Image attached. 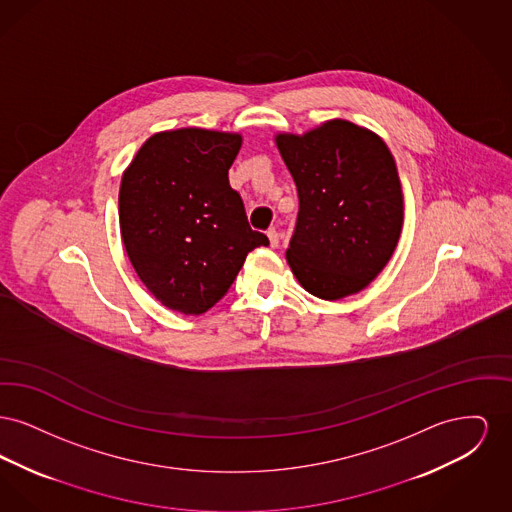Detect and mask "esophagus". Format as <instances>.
<instances>
[{"label":"esophagus","mask_w":512,"mask_h":512,"mask_svg":"<svg viewBox=\"0 0 512 512\" xmlns=\"http://www.w3.org/2000/svg\"><path fill=\"white\" fill-rule=\"evenodd\" d=\"M267 236L272 247H278V245H280V232H278L276 228H270L267 232Z\"/></svg>","instance_id":"obj_1"}]
</instances>
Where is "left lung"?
<instances>
[{
    "instance_id": "left-lung-1",
    "label": "left lung",
    "mask_w": 512,
    "mask_h": 512,
    "mask_svg": "<svg viewBox=\"0 0 512 512\" xmlns=\"http://www.w3.org/2000/svg\"><path fill=\"white\" fill-rule=\"evenodd\" d=\"M299 213L286 259L297 282L320 299L361 292L382 272L403 226V192L384 140L334 119L315 130L278 134Z\"/></svg>"
}]
</instances>
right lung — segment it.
I'll return each instance as SVG.
<instances>
[{"mask_svg": "<svg viewBox=\"0 0 512 512\" xmlns=\"http://www.w3.org/2000/svg\"><path fill=\"white\" fill-rule=\"evenodd\" d=\"M242 136L178 128L157 132L122 174L121 236L151 295L182 315L224 297L245 257L268 238L251 230L228 169Z\"/></svg>", "mask_w": 512, "mask_h": 512, "instance_id": "1", "label": "right lung"}]
</instances>
